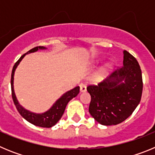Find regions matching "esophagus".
I'll return each mask as SVG.
<instances>
[{
	"label": "esophagus",
	"mask_w": 155,
	"mask_h": 155,
	"mask_svg": "<svg viewBox=\"0 0 155 155\" xmlns=\"http://www.w3.org/2000/svg\"><path fill=\"white\" fill-rule=\"evenodd\" d=\"M86 90H87V87H86L85 84H80V91H81V92H85Z\"/></svg>",
	"instance_id": "1"
}]
</instances>
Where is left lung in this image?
I'll return each mask as SVG.
<instances>
[{"label":"left lung","mask_w":155,"mask_h":155,"mask_svg":"<svg viewBox=\"0 0 155 155\" xmlns=\"http://www.w3.org/2000/svg\"><path fill=\"white\" fill-rule=\"evenodd\" d=\"M124 66L98 85L87 87L91 95L89 113L104 126L127 120L139 105L143 91L141 70L137 61L124 51Z\"/></svg>","instance_id":"left-lung-1"}]
</instances>
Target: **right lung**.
<instances>
[{
	"mask_svg": "<svg viewBox=\"0 0 155 155\" xmlns=\"http://www.w3.org/2000/svg\"><path fill=\"white\" fill-rule=\"evenodd\" d=\"M39 50H46V48L44 47V46H36V47L31 49L29 51L27 52L25 54L21 56L18 61L15 63V64L14 65L12 72V79H11L12 94L14 103H15V105L16 106V109H17V110L18 111V113H20V115L22 116L25 120H26L27 121L29 122L30 124L37 126V127L50 128V127H53L59 120H61L68 102L72 98L76 97L78 94L79 91H80V87L77 86V87H75L73 89L70 90V91L64 93L62 96H61V98H59L54 102V104L52 105L51 108L48 109L47 111H46L45 113H32L31 111L25 109L22 105H20V103L18 101L17 98H16L15 90H14V75H15V72L16 68L18 66V64H20L21 60L25 57V56L26 55V54H28V53H35V52L38 51Z\"/></svg>",
	"mask_w": 155,
	"mask_h": 155,
	"instance_id": "1",
	"label": "right lung"
}]
</instances>
